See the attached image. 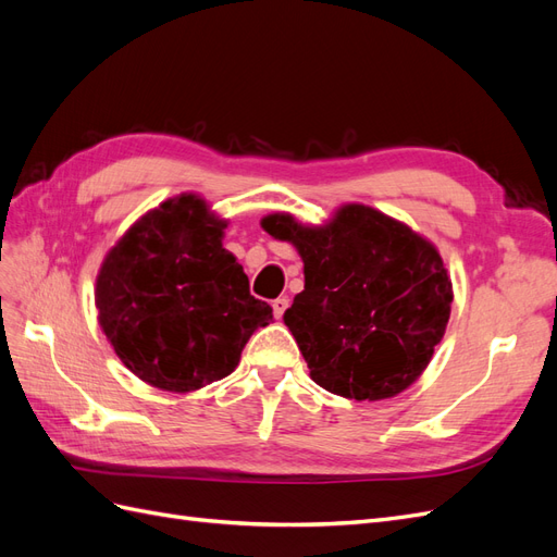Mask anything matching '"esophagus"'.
Masks as SVG:
<instances>
[{
  "label": "esophagus",
  "instance_id": "34e87169",
  "mask_svg": "<svg viewBox=\"0 0 557 557\" xmlns=\"http://www.w3.org/2000/svg\"><path fill=\"white\" fill-rule=\"evenodd\" d=\"M272 307H274V315H276V318H283L285 309L290 307V301H288V297H278V299L272 301Z\"/></svg>",
  "mask_w": 557,
  "mask_h": 557
}]
</instances>
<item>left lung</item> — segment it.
<instances>
[{
	"instance_id": "8db88e82",
	"label": "left lung",
	"mask_w": 557,
	"mask_h": 557,
	"mask_svg": "<svg viewBox=\"0 0 557 557\" xmlns=\"http://www.w3.org/2000/svg\"><path fill=\"white\" fill-rule=\"evenodd\" d=\"M262 227L293 242L305 290L283 320L311 379L348 399L395 397L423 374L450 315L453 290L436 248L376 209L348 205L327 227L274 213Z\"/></svg>"
}]
</instances>
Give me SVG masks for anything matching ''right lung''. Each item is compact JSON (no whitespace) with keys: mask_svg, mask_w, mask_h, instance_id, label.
<instances>
[{"mask_svg":"<svg viewBox=\"0 0 557 557\" xmlns=\"http://www.w3.org/2000/svg\"><path fill=\"white\" fill-rule=\"evenodd\" d=\"M225 223L181 195L146 213L111 248L97 276L99 325L141 381L190 393L225 379L272 307L223 248Z\"/></svg>","mask_w":557,"mask_h":557,"instance_id":"obj_1","label":"right lung"}]
</instances>
